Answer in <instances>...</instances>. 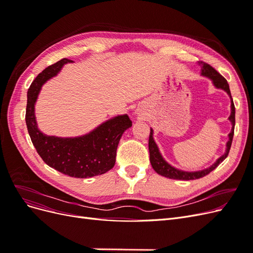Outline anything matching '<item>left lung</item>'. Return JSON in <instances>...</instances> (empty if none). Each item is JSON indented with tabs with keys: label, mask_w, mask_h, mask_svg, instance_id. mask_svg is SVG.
I'll list each match as a JSON object with an SVG mask.
<instances>
[{
	"label": "left lung",
	"mask_w": 253,
	"mask_h": 253,
	"mask_svg": "<svg viewBox=\"0 0 253 253\" xmlns=\"http://www.w3.org/2000/svg\"><path fill=\"white\" fill-rule=\"evenodd\" d=\"M200 65L202 66V75L205 76V77L209 78L212 80L214 86L216 88H221L224 89L226 93L229 95L231 99V114L229 116V120H230L231 125H232V128L231 132L229 133V140L226 144V152L224 155H221L215 163H214L211 167L207 168L205 170L202 171H196V172H186V171H181L176 169V168L172 167L171 165L168 164L166 160L164 159V157L160 154V152L158 150L157 144L154 141V138H153V129L151 128L150 132V137H149V151H150V162L152 165V168L155 170L156 173H158L159 175L165 176V177L171 178V179H179V180H192V179H198L202 178L204 176L208 175L210 172H212L215 168L221 163L224 162L225 158L228 156L229 151H230L231 148V143H232V139H233V134H234V126H235V108H234V103L232 100L231 97V93H230V88H229V84L227 82V80L221 76L219 73H217L214 68L209 65L208 63L203 62L201 61Z\"/></svg>",
	"instance_id": "obj_1"
}]
</instances>
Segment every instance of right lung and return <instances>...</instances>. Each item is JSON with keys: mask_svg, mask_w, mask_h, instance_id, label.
<instances>
[{"mask_svg": "<svg viewBox=\"0 0 253 253\" xmlns=\"http://www.w3.org/2000/svg\"><path fill=\"white\" fill-rule=\"evenodd\" d=\"M61 59L37 76L27 91L26 126L33 144L43 162L53 169L76 178H87L110 171L116 162L119 140L126 129L132 126L127 115H120L103 122L88 134L73 138L47 136L37 126L35 104L43 84L55 77L66 63Z\"/></svg>", "mask_w": 253, "mask_h": 253, "instance_id": "obj_1", "label": "right lung"}]
</instances>
